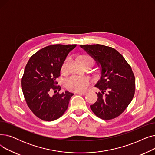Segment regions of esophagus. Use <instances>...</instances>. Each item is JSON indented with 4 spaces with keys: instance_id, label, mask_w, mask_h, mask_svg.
<instances>
[{
    "instance_id": "esophagus-1",
    "label": "esophagus",
    "mask_w": 155,
    "mask_h": 155,
    "mask_svg": "<svg viewBox=\"0 0 155 155\" xmlns=\"http://www.w3.org/2000/svg\"><path fill=\"white\" fill-rule=\"evenodd\" d=\"M77 93H78L79 94H86L87 93L86 91H79Z\"/></svg>"
}]
</instances>
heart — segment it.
I'll list each match as a JSON object with an SVG mask.
<instances>
[{
  "label": "heart",
  "mask_w": 155,
  "mask_h": 155,
  "mask_svg": "<svg viewBox=\"0 0 155 155\" xmlns=\"http://www.w3.org/2000/svg\"><path fill=\"white\" fill-rule=\"evenodd\" d=\"M70 61V58H67L65 60L64 64L62 66V71L65 72L68 71V64ZM82 64H84L86 62H91L93 64H94V61L92 58L90 57H84L81 60ZM90 79L87 78H80L76 76H72L69 78L65 81V86L69 90L74 91H79L84 90L85 88L89 85Z\"/></svg>",
  "instance_id": "1"
}]
</instances>
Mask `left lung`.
Listing matches in <instances>:
<instances>
[{
	"label": "left lung",
	"instance_id": "left-lung-1",
	"mask_svg": "<svg viewBox=\"0 0 155 155\" xmlns=\"http://www.w3.org/2000/svg\"><path fill=\"white\" fill-rule=\"evenodd\" d=\"M97 62L101 76L95 84L101 92L90 105L93 112L104 120L119 116L128 107L135 93V77L130 65L114 48L99 45H80Z\"/></svg>",
	"mask_w": 155,
	"mask_h": 155
}]
</instances>
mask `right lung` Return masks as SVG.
Masks as SVG:
<instances>
[{
    "mask_svg": "<svg viewBox=\"0 0 155 155\" xmlns=\"http://www.w3.org/2000/svg\"><path fill=\"white\" fill-rule=\"evenodd\" d=\"M76 47L61 44L45 47L33 54L26 65L22 90L29 109L43 120H55L68 109L74 94L68 91L60 93L61 86L57 79L66 57Z\"/></svg>",
    "mask_w": 155,
    "mask_h": 155,
    "instance_id": "1",
    "label": "right lung"
}]
</instances>
